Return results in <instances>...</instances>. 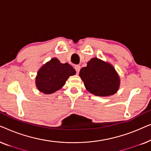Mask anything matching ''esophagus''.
Segmentation results:
<instances>
[{
    "label": "esophagus",
    "instance_id": "1",
    "mask_svg": "<svg viewBox=\"0 0 151 151\" xmlns=\"http://www.w3.org/2000/svg\"><path fill=\"white\" fill-rule=\"evenodd\" d=\"M74 69H75L76 71V73H79L80 72V65H76L75 67H74Z\"/></svg>",
    "mask_w": 151,
    "mask_h": 151
}]
</instances>
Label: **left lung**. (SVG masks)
Here are the masks:
<instances>
[{"label": "left lung", "mask_w": 151, "mask_h": 151, "mask_svg": "<svg viewBox=\"0 0 151 151\" xmlns=\"http://www.w3.org/2000/svg\"><path fill=\"white\" fill-rule=\"evenodd\" d=\"M80 76L86 89L96 96H111L119 88V78L113 66L96 58L82 68Z\"/></svg>", "instance_id": "8db88e82"}]
</instances>
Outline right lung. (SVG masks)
I'll return each instance as SVG.
<instances>
[{"mask_svg": "<svg viewBox=\"0 0 151 151\" xmlns=\"http://www.w3.org/2000/svg\"><path fill=\"white\" fill-rule=\"evenodd\" d=\"M75 74V69L69 64L60 63L57 58H52L38 71L36 86L45 94L53 93L63 87L70 76Z\"/></svg>", "mask_w": 151, "mask_h": 151, "instance_id": "1", "label": "right lung"}]
</instances>
